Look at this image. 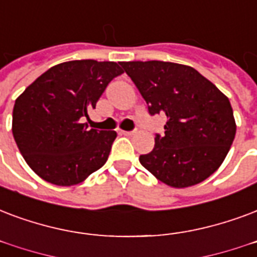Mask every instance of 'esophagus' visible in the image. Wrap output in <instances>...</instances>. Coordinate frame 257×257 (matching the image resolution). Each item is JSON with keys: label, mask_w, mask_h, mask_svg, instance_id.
<instances>
[{"label": "esophagus", "mask_w": 257, "mask_h": 257, "mask_svg": "<svg viewBox=\"0 0 257 257\" xmlns=\"http://www.w3.org/2000/svg\"><path fill=\"white\" fill-rule=\"evenodd\" d=\"M136 132H137L136 129H135V131H121V133H122V135H125V136H133V135H135Z\"/></svg>", "instance_id": "1"}]
</instances>
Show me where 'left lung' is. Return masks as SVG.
<instances>
[{
  "mask_svg": "<svg viewBox=\"0 0 257 257\" xmlns=\"http://www.w3.org/2000/svg\"><path fill=\"white\" fill-rule=\"evenodd\" d=\"M148 105L151 115L164 114V135H156L144 168L166 185L183 189L214 174L228 155L236 122L228 97L195 68L148 60L122 62Z\"/></svg>",
  "mask_w": 257,
  "mask_h": 257,
  "instance_id": "1",
  "label": "left lung"
}]
</instances>
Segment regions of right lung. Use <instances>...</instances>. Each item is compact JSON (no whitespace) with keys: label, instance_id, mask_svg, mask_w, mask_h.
Instances as JSON below:
<instances>
[{"label":"right lung","instance_id":"1","mask_svg":"<svg viewBox=\"0 0 257 257\" xmlns=\"http://www.w3.org/2000/svg\"><path fill=\"white\" fill-rule=\"evenodd\" d=\"M122 72L115 62H64L47 70L16 99L13 137L42 179L74 186L106 163L117 133L89 129L85 120L111 79Z\"/></svg>","mask_w":257,"mask_h":257}]
</instances>
